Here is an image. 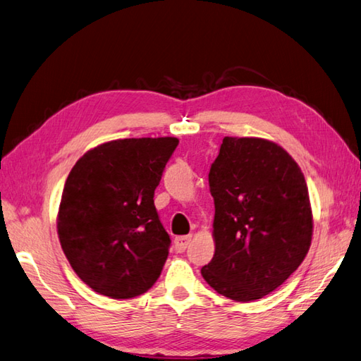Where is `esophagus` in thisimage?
I'll return each mask as SVG.
<instances>
[{"label": "esophagus", "mask_w": 361, "mask_h": 361, "mask_svg": "<svg viewBox=\"0 0 361 361\" xmlns=\"http://www.w3.org/2000/svg\"><path fill=\"white\" fill-rule=\"evenodd\" d=\"M190 239H192V236L190 235H186V236H178V238H175V241H173V245H175V250H177L178 253H183L184 250H186V248L189 247V244H190Z\"/></svg>", "instance_id": "1"}]
</instances>
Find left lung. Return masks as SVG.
<instances>
[{
    "mask_svg": "<svg viewBox=\"0 0 361 361\" xmlns=\"http://www.w3.org/2000/svg\"><path fill=\"white\" fill-rule=\"evenodd\" d=\"M209 186L215 255L201 274L228 299H261L288 279L310 250L312 214L303 173L279 145L224 137Z\"/></svg>",
    "mask_w": 361,
    "mask_h": 361,
    "instance_id": "8db88e82",
    "label": "left lung"
}]
</instances>
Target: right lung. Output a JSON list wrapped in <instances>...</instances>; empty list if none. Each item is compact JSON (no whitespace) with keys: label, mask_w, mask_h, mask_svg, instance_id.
Instances as JSON below:
<instances>
[{"label":"right lung","mask_w":361,"mask_h":361,"mask_svg":"<svg viewBox=\"0 0 361 361\" xmlns=\"http://www.w3.org/2000/svg\"><path fill=\"white\" fill-rule=\"evenodd\" d=\"M178 138H123L80 157L62 192L58 235L71 269L90 288L131 299L159 279L171 238L154 206Z\"/></svg>","instance_id":"right-lung-1"}]
</instances>
